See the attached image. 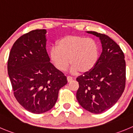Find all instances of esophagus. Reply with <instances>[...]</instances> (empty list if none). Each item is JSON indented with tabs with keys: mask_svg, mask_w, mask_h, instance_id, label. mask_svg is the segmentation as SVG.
Segmentation results:
<instances>
[{
	"mask_svg": "<svg viewBox=\"0 0 133 133\" xmlns=\"http://www.w3.org/2000/svg\"><path fill=\"white\" fill-rule=\"evenodd\" d=\"M67 81L68 82H70L72 80V78L71 76H67Z\"/></svg>",
	"mask_w": 133,
	"mask_h": 133,
	"instance_id": "esophagus-1",
	"label": "esophagus"
}]
</instances>
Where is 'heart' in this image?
<instances>
[{"label": "heart", "instance_id": "b5f03b06", "mask_svg": "<svg viewBox=\"0 0 133 133\" xmlns=\"http://www.w3.org/2000/svg\"><path fill=\"white\" fill-rule=\"evenodd\" d=\"M50 61L60 71H64L69 63L73 72L85 74L95 66L99 58V47L92 38L79 35L61 38L49 51ZM69 61H68V59Z\"/></svg>", "mask_w": 133, "mask_h": 133}]
</instances>
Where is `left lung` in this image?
I'll return each instance as SVG.
<instances>
[{"label":"left lung","mask_w":133,"mask_h":133,"mask_svg":"<svg viewBox=\"0 0 133 133\" xmlns=\"http://www.w3.org/2000/svg\"><path fill=\"white\" fill-rule=\"evenodd\" d=\"M87 32L99 38L102 51L95 66L76 78V98L86 110L101 114L112 108L124 91L125 61L120 47L109 36L95 31Z\"/></svg>","instance_id":"1"}]
</instances>
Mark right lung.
Returning a JSON list of instances; mask_svg holds the SVG:
<instances>
[{"label": "right lung", "instance_id": "obj_1", "mask_svg": "<svg viewBox=\"0 0 133 133\" xmlns=\"http://www.w3.org/2000/svg\"><path fill=\"white\" fill-rule=\"evenodd\" d=\"M46 30L30 31L19 38L8 61V73L14 95L26 110L42 114L56 103L66 77L50 63L47 53Z\"/></svg>", "mask_w": 133, "mask_h": 133}]
</instances>
